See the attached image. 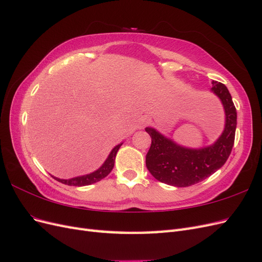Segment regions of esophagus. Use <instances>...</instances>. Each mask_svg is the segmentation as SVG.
Masks as SVG:
<instances>
[{"label": "esophagus", "mask_w": 262, "mask_h": 262, "mask_svg": "<svg viewBox=\"0 0 262 262\" xmlns=\"http://www.w3.org/2000/svg\"><path fill=\"white\" fill-rule=\"evenodd\" d=\"M149 121H150V119L149 118H143L141 120V122H140V124H141V128H144V126L146 125V124H148L149 123Z\"/></svg>", "instance_id": "34e87169"}]
</instances>
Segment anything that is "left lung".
<instances>
[{"instance_id": "obj_1", "label": "left lung", "mask_w": 262, "mask_h": 262, "mask_svg": "<svg viewBox=\"0 0 262 262\" xmlns=\"http://www.w3.org/2000/svg\"><path fill=\"white\" fill-rule=\"evenodd\" d=\"M211 92L219 97L225 113L224 130L213 144L199 148L178 144L152 126L145 131L152 138L146 154L148 171L158 181L173 187L198 184L220 169L232 152L237 125V113L227 87L212 82Z\"/></svg>"}]
</instances>
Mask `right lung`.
<instances>
[{"label":"right lung","mask_w":262,"mask_h":262,"mask_svg":"<svg viewBox=\"0 0 262 262\" xmlns=\"http://www.w3.org/2000/svg\"><path fill=\"white\" fill-rule=\"evenodd\" d=\"M121 145H122V143L116 145L112 149V152L109 153V155L106 158V161L104 162V164H102L97 170H95L91 173H86V175L77 176V177H73V178H70V179H60V178L54 177V176H52V177L57 181L62 182V184L68 185V186H75V187L89 186V185L95 184V182H98L101 179H104L106 176H108L109 172L113 170L114 166H115L116 155H117L118 150H119V148H120Z\"/></svg>","instance_id":"1"}]
</instances>
